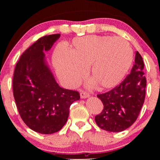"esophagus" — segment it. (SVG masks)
I'll return each mask as SVG.
<instances>
[{
	"instance_id": "esophagus-1",
	"label": "esophagus",
	"mask_w": 160,
	"mask_h": 160,
	"mask_svg": "<svg viewBox=\"0 0 160 160\" xmlns=\"http://www.w3.org/2000/svg\"><path fill=\"white\" fill-rule=\"evenodd\" d=\"M89 96L90 95L88 94V93H86V92H84V91L80 92V98H88Z\"/></svg>"
}]
</instances>
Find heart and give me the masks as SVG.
<instances>
[{
	"label": "heart",
	"instance_id": "obj_1",
	"mask_svg": "<svg viewBox=\"0 0 160 160\" xmlns=\"http://www.w3.org/2000/svg\"><path fill=\"white\" fill-rule=\"evenodd\" d=\"M54 65L59 77L70 86L77 84L88 68L103 88L118 84L126 76L133 61V51L125 39L108 35H88L77 38L67 51L54 56Z\"/></svg>",
	"mask_w": 160,
	"mask_h": 160
}]
</instances>
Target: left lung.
<instances>
[{"instance_id":"1","label":"left lung","mask_w":160,"mask_h":160,"mask_svg":"<svg viewBox=\"0 0 160 160\" xmlns=\"http://www.w3.org/2000/svg\"><path fill=\"white\" fill-rule=\"evenodd\" d=\"M143 69L142 57L136 52L135 65L126 78L110 91L98 94L104 108L95 116V122L101 129L120 132L136 121L146 96V79Z\"/></svg>"}]
</instances>
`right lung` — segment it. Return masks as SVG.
Masks as SVG:
<instances>
[{
	"label": "right lung",
	"mask_w": 160,
	"mask_h": 160,
	"mask_svg": "<svg viewBox=\"0 0 160 160\" xmlns=\"http://www.w3.org/2000/svg\"><path fill=\"white\" fill-rule=\"evenodd\" d=\"M60 34L38 38L21 56L13 77V94L21 118L41 134L59 132L67 122L70 107L80 99L76 90L60 88L45 59Z\"/></svg>",
	"instance_id": "right-lung-1"
}]
</instances>
